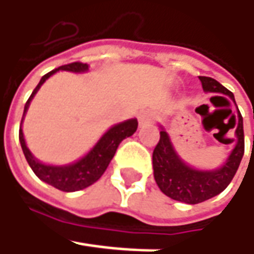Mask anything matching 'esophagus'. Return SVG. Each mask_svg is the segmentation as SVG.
I'll use <instances>...</instances> for the list:
<instances>
[{
    "label": "esophagus",
    "mask_w": 254,
    "mask_h": 254,
    "mask_svg": "<svg viewBox=\"0 0 254 254\" xmlns=\"http://www.w3.org/2000/svg\"><path fill=\"white\" fill-rule=\"evenodd\" d=\"M154 119H155V116H154V113L151 110H144V112L138 114V123H140V126H142V127L154 122Z\"/></svg>",
    "instance_id": "obj_1"
}]
</instances>
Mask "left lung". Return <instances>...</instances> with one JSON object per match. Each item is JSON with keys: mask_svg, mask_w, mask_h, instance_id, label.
I'll return each instance as SVG.
<instances>
[{"mask_svg": "<svg viewBox=\"0 0 254 254\" xmlns=\"http://www.w3.org/2000/svg\"><path fill=\"white\" fill-rule=\"evenodd\" d=\"M199 80L205 92L223 93L235 102L233 93L222 86L218 80L206 76H199ZM238 128L235 131L236 145L233 151L230 152L226 162L220 168L213 171L193 170L190 165H187L175 152L168 134L162 128L160 131V141L152 152L154 178L158 188L171 199L190 205L210 199L226 190L239 168L242 157L245 154L243 117L240 112H238Z\"/></svg>", "mask_w": 254, "mask_h": 254, "instance_id": "1", "label": "left lung"}]
</instances>
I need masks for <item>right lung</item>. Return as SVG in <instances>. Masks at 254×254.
<instances>
[{
	"label": "right lung",
	"mask_w": 254,
	"mask_h": 254,
	"mask_svg": "<svg viewBox=\"0 0 254 254\" xmlns=\"http://www.w3.org/2000/svg\"><path fill=\"white\" fill-rule=\"evenodd\" d=\"M87 69H89V66L86 64L73 62V64H64V66L54 69L52 72L42 76L41 82L34 89V92L29 96L28 102L25 103L22 122H24L25 113L29 107V103L34 99L36 92L39 90V87L45 83V80L48 77H51L58 70H69V72L82 73V72H86ZM22 122H21V124H22ZM137 127H138V122L135 119L113 126L112 128L103 135L102 138L97 141V144L89 151V154H86L82 160L76 161L74 164L61 165V167H58V165H45V164L39 162L35 158L34 155L31 154V151L28 150L26 144H25L22 127H19V142H21V147H22V151H24L26 161H28L29 167L32 168L35 175L39 180L52 185L56 190H61L64 192H74V190H80L90 187L92 184H94L102 177L104 171L107 170L112 158L114 157L119 144L124 138L132 135L137 130Z\"/></svg>",
	"instance_id": "obj_1"
}]
</instances>
